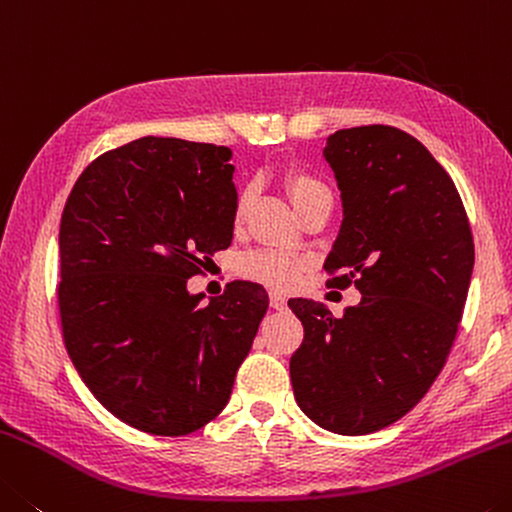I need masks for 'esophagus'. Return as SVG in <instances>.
<instances>
[{"mask_svg": "<svg viewBox=\"0 0 512 512\" xmlns=\"http://www.w3.org/2000/svg\"><path fill=\"white\" fill-rule=\"evenodd\" d=\"M270 306L274 308V311H286L288 301H286V297H281V295H270Z\"/></svg>", "mask_w": 512, "mask_h": 512, "instance_id": "1", "label": "esophagus"}]
</instances>
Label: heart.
<instances>
[{
    "mask_svg": "<svg viewBox=\"0 0 512 512\" xmlns=\"http://www.w3.org/2000/svg\"><path fill=\"white\" fill-rule=\"evenodd\" d=\"M283 186H286L292 204L297 206L299 213H304L308 206L317 204V201L331 199V190L320 177H315V174L306 170H297V167L286 172ZM251 201H254V190L242 188L236 199V206H233V220H236V224H240L247 217ZM306 265V258L290 254V251L256 249L240 258L238 272L245 279L261 283V286L272 290H288L301 279V274L306 272Z\"/></svg>",
    "mask_w": 512,
    "mask_h": 512,
    "instance_id": "1",
    "label": "heart"
}]
</instances>
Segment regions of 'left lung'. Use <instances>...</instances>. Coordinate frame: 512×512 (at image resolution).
I'll return each instance as SVG.
<instances>
[{
    "instance_id": "8db88e82",
    "label": "left lung",
    "mask_w": 512,
    "mask_h": 512,
    "mask_svg": "<svg viewBox=\"0 0 512 512\" xmlns=\"http://www.w3.org/2000/svg\"><path fill=\"white\" fill-rule=\"evenodd\" d=\"M345 220L324 270L360 290L335 317L311 299L290 358L299 408L322 429L365 435L401 420L438 379L463 317L474 240L454 181L420 140L388 124L340 129L324 149Z\"/></svg>"
}]
</instances>
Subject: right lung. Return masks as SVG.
Instances as JSON below:
<instances>
[{
  "label": "right lung",
  "mask_w": 512,
  "mask_h": 512,
  "mask_svg": "<svg viewBox=\"0 0 512 512\" xmlns=\"http://www.w3.org/2000/svg\"><path fill=\"white\" fill-rule=\"evenodd\" d=\"M231 149L147 136L97 156L58 233L67 354L99 404L133 429L188 435L231 397L270 306L233 281L206 306L190 276L231 245Z\"/></svg>",
  "instance_id": "1"
}]
</instances>
